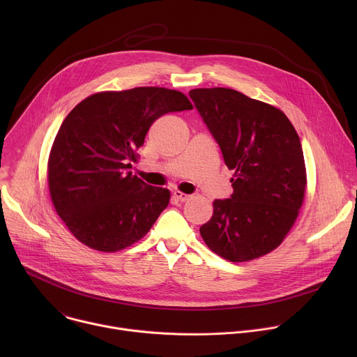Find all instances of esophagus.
Here are the masks:
<instances>
[{
	"instance_id": "obj_1",
	"label": "esophagus",
	"mask_w": 357,
	"mask_h": 357,
	"mask_svg": "<svg viewBox=\"0 0 357 357\" xmlns=\"http://www.w3.org/2000/svg\"><path fill=\"white\" fill-rule=\"evenodd\" d=\"M174 197H176V199L181 200V202H188V200L190 199V195H186V193H183V192H181V190H175V192H174Z\"/></svg>"
}]
</instances>
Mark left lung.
I'll return each mask as SVG.
<instances>
[{
	"instance_id": "1",
	"label": "left lung",
	"mask_w": 357,
	"mask_h": 357,
	"mask_svg": "<svg viewBox=\"0 0 357 357\" xmlns=\"http://www.w3.org/2000/svg\"><path fill=\"white\" fill-rule=\"evenodd\" d=\"M189 96L234 172L230 199L213 202L200 236L227 261L260 259L284 241L303 203L299 137L280 109L237 90L193 89Z\"/></svg>"
}]
</instances>
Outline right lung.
<instances>
[{
  "label": "right lung",
  "instance_id": "1",
  "mask_svg": "<svg viewBox=\"0 0 357 357\" xmlns=\"http://www.w3.org/2000/svg\"><path fill=\"white\" fill-rule=\"evenodd\" d=\"M192 109L183 93L148 86L94 93L68 114L49 152L47 185L56 213L80 243L114 252L149 231L171 192L132 175L131 162L152 123Z\"/></svg>",
  "mask_w": 357,
  "mask_h": 357
}]
</instances>
